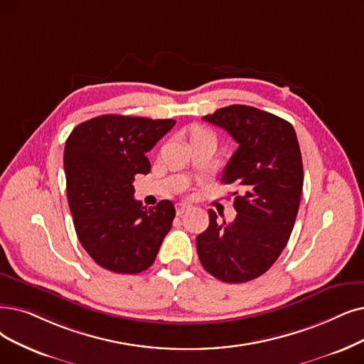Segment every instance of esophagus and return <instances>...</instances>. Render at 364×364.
<instances>
[{
    "label": "esophagus",
    "mask_w": 364,
    "mask_h": 364,
    "mask_svg": "<svg viewBox=\"0 0 364 364\" xmlns=\"http://www.w3.org/2000/svg\"><path fill=\"white\" fill-rule=\"evenodd\" d=\"M188 209H190V206L185 205V203H178V205H176V213H178V215L185 213Z\"/></svg>",
    "instance_id": "esophagus-1"
}]
</instances>
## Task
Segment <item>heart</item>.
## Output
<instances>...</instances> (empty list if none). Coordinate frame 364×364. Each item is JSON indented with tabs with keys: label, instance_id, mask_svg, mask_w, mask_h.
I'll return each mask as SVG.
<instances>
[{
	"label": "heart",
	"instance_id": "heart-1",
	"mask_svg": "<svg viewBox=\"0 0 364 364\" xmlns=\"http://www.w3.org/2000/svg\"><path fill=\"white\" fill-rule=\"evenodd\" d=\"M197 134H206V133H203V132H200V129H197V132H196V134H194V136H197Z\"/></svg>",
	"mask_w": 364,
	"mask_h": 364
}]
</instances>
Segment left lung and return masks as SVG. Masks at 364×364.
I'll return each instance as SVG.
<instances>
[{"label": "left lung", "instance_id": "left-lung-1", "mask_svg": "<svg viewBox=\"0 0 364 364\" xmlns=\"http://www.w3.org/2000/svg\"><path fill=\"white\" fill-rule=\"evenodd\" d=\"M203 119L221 127L239 144L221 182L235 183L237 215L197 236L201 266L227 284L252 281L266 273L291 236L303 190V163L293 125L257 107L232 105Z\"/></svg>", "mask_w": 364, "mask_h": 364}]
</instances>
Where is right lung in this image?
I'll return each mask as SVG.
<instances>
[{"instance_id": "add662e5", "label": "right lung", "mask_w": 364, "mask_h": 364, "mask_svg": "<svg viewBox=\"0 0 364 364\" xmlns=\"http://www.w3.org/2000/svg\"><path fill=\"white\" fill-rule=\"evenodd\" d=\"M174 119L101 114L79 124L65 141L67 198L76 235L106 270L134 274L154 264L171 228L173 203L146 209L134 200L136 174H148L146 158Z\"/></svg>"}]
</instances>
